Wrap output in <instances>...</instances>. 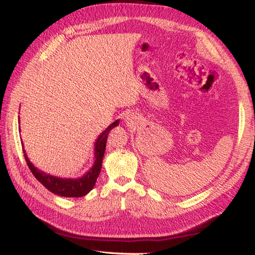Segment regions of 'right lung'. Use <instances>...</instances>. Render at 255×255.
Masks as SVG:
<instances>
[{
  "mask_svg": "<svg viewBox=\"0 0 255 255\" xmlns=\"http://www.w3.org/2000/svg\"><path fill=\"white\" fill-rule=\"evenodd\" d=\"M118 124H119L118 120L117 122L112 123L110 126L101 133L100 137L98 138L96 143V161H94V165L92 169L90 170L84 176H82L81 179H75V180L59 179L53 175L45 174L44 172L39 171L32 165V163L29 161L27 155H25V152L23 150L27 165L30 169V171L32 172L34 178L39 181L45 188L48 189L50 192L62 197H83L86 195V193L91 191L94 185H96L97 179L101 171L102 158L106 152L108 135H109V131L112 128L118 126Z\"/></svg>",
  "mask_w": 255,
  "mask_h": 255,
  "instance_id": "obj_1",
  "label": "right lung"
}]
</instances>
